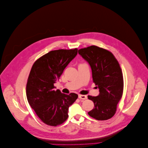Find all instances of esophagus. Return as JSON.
Listing matches in <instances>:
<instances>
[{
    "instance_id": "1",
    "label": "esophagus",
    "mask_w": 148,
    "mask_h": 148,
    "mask_svg": "<svg viewBox=\"0 0 148 148\" xmlns=\"http://www.w3.org/2000/svg\"><path fill=\"white\" fill-rule=\"evenodd\" d=\"M78 97L81 99L82 100H86L87 99V96L86 95H78Z\"/></svg>"
}]
</instances>
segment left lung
I'll use <instances>...</instances> for the list:
<instances>
[{
  "instance_id": "1",
  "label": "left lung",
  "mask_w": 148,
  "mask_h": 148,
  "mask_svg": "<svg viewBox=\"0 0 148 148\" xmlns=\"http://www.w3.org/2000/svg\"><path fill=\"white\" fill-rule=\"evenodd\" d=\"M78 53L90 66L93 82L99 90L97 96H88L95 106L88 114L98 121L108 120L116 113L123 94L121 67L111 52L96 46L81 49Z\"/></svg>"
}]
</instances>
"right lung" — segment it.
<instances>
[{"instance_id": "obj_1", "label": "right lung", "mask_w": 148, "mask_h": 148, "mask_svg": "<svg viewBox=\"0 0 148 148\" xmlns=\"http://www.w3.org/2000/svg\"><path fill=\"white\" fill-rule=\"evenodd\" d=\"M77 53V49L52 51L38 59L31 68L26 84L27 99L46 125L56 126L64 123L69 117V107L78 97L75 93L68 95L55 91L53 86Z\"/></svg>"}]
</instances>
